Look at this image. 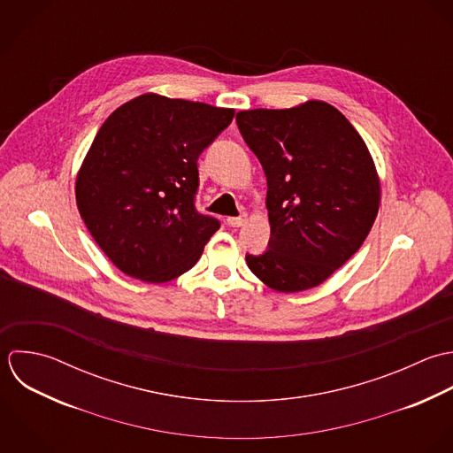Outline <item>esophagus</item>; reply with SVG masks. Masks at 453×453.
Instances as JSON below:
<instances>
[{
	"label": "esophagus",
	"instance_id": "esophagus-1",
	"mask_svg": "<svg viewBox=\"0 0 453 453\" xmlns=\"http://www.w3.org/2000/svg\"><path fill=\"white\" fill-rule=\"evenodd\" d=\"M226 221H228V225H230V226L239 228V226H242V225L248 221V214H241V216H237V218H234V216H232V218H228Z\"/></svg>",
	"mask_w": 453,
	"mask_h": 453
}]
</instances>
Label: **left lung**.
<instances>
[{
  "mask_svg": "<svg viewBox=\"0 0 453 453\" xmlns=\"http://www.w3.org/2000/svg\"><path fill=\"white\" fill-rule=\"evenodd\" d=\"M267 177L269 250L246 262L269 288L296 294L326 281L364 244L381 182L360 134L330 104L237 112Z\"/></svg>",
  "mask_w": 453,
  "mask_h": 453,
  "instance_id": "8db88e82",
  "label": "left lung"
}]
</instances>
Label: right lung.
Returning <instances> with one entry per match:
<instances>
[{"instance_id": "right-lung-1", "label": "right lung", "mask_w": 453, "mask_h": 453, "mask_svg": "<svg viewBox=\"0 0 453 453\" xmlns=\"http://www.w3.org/2000/svg\"><path fill=\"white\" fill-rule=\"evenodd\" d=\"M234 109L144 93L118 107L75 179L79 212L109 260L144 283L188 273L219 228L195 209L196 159Z\"/></svg>"}]
</instances>
